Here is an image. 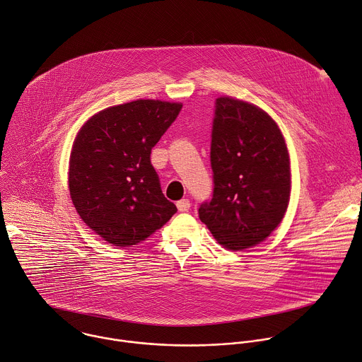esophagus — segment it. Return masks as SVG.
I'll return each instance as SVG.
<instances>
[{"instance_id": "1", "label": "esophagus", "mask_w": 362, "mask_h": 362, "mask_svg": "<svg viewBox=\"0 0 362 362\" xmlns=\"http://www.w3.org/2000/svg\"><path fill=\"white\" fill-rule=\"evenodd\" d=\"M176 206H177L179 211H187L190 209V202L187 199H182L176 203Z\"/></svg>"}]
</instances>
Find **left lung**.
<instances>
[{
	"mask_svg": "<svg viewBox=\"0 0 362 362\" xmlns=\"http://www.w3.org/2000/svg\"><path fill=\"white\" fill-rule=\"evenodd\" d=\"M213 199L199 217L231 252L255 247L279 227L291 193L290 155L276 120L255 103L220 96L211 132Z\"/></svg>",
	"mask_w": 362,
	"mask_h": 362,
	"instance_id": "obj_1",
	"label": "left lung"
}]
</instances>
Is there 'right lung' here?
I'll return each instance as SVG.
<instances>
[{"instance_id": "1", "label": "right lung", "mask_w": 362, "mask_h": 362, "mask_svg": "<svg viewBox=\"0 0 362 362\" xmlns=\"http://www.w3.org/2000/svg\"><path fill=\"white\" fill-rule=\"evenodd\" d=\"M180 102L136 99L92 115L72 144L68 183L82 221L105 242L134 247L177 211L151 163Z\"/></svg>"}]
</instances>
